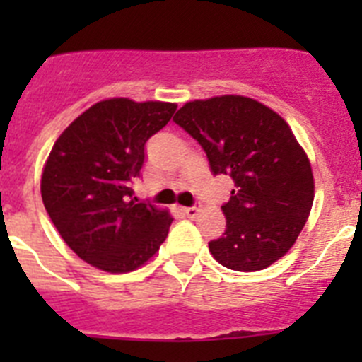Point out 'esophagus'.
<instances>
[{
    "label": "esophagus",
    "mask_w": 362,
    "mask_h": 362,
    "mask_svg": "<svg viewBox=\"0 0 362 362\" xmlns=\"http://www.w3.org/2000/svg\"><path fill=\"white\" fill-rule=\"evenodd\" d=\"M197 212H199V206H197V204H194V206H187V209H185V214H187L188 217H196Z\"/></svg>",
    "instance_id": "1"
}]
</instances>
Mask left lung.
<instances>
[{
    "instance_id": "1",
    "label": "left lung",
    "mask_w": 362,
    "mask_h": 362,
    "mask_svg": "<svg viewBox=\"0 0 362 362\" xmlns=\"http://www.w3.org/2000/svg\"><path fill=\"white\" fill-rule=\"evenodd\" d=\"M174 121L203 146L214 175L233 181L221 206L225 233L209 243L214 259L238 272L276 263L293 246L313 203L312 166L288 123L245 95L190 101Z\"/></svg>"
}]
</instances>
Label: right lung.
Listing matches in <instances>:
<instances>
[{
	"mask_svg": "<svg viewBox=\"0 0 362 362\" xmlns=\"http://www.w3.org/2000/svg\"><path fill=\"white\" fill-rule=\"evenodd\" d=\"M177 105L114 98L92 105L54 143L41 197L63 241L83 261L110 274L145 264L168 235L172 216L137 203L145 145Z\"/></svg>",
	"mask_w": 362,
	"mask_h": 362,
	"instance_id": "1",
	"label": "right lung"
}]
</instances>
